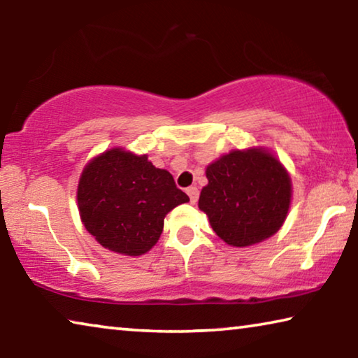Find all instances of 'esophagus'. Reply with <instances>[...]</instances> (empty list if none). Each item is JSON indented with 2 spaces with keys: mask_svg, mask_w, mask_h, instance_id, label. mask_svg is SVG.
Listing matches in <instances>:
<instances>
[{
  "mask_svg": "<svg viewBox=\"0 0 358 358\" xmlns=\"http://www.w3.org/2000/svg\"><path fill=\"white\" fill-rule=\"evenodd\" d=\"M186 192H187V196H189V201H191V203H196V202L199 201V189H197L196 186L187 187Z\"/></svg>",
  "mask_w": 358,
  "mask_h": 358,
  "instance_id": "34e87169",
  "label": "esophagus"
}]
</instances>
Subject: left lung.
<instances>
[{
	"label": "left lung",
	"instance_id": "1",
	"mask_svg": "<svg viewBox=\"0 0 358 358\" xmlns=\"http://www.w3.org/2000/svg\"><path fill=\"white\" fill-rule=\"evenodd\" d=\"M205 173L208 185L202 187L199 208L227 245H257L282 227L292 201V181L268 150H232L208 164Z\"/></svg>",
	"mask_w": 358,
	"mask_h": 358
}]
</instances>
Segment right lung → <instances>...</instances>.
<instances>
[{"instance_id": "add662e5", "label": "right lung", "mask_w": 358, "mask_h": 358, "mask_svg": "<svg viewBox=\"0 0 358 358\" xmlns=\"http://www.w3.org/2000/svg\"><path fill=\"white\" fill-rule=\"evenodd\" d=\"M189 197L175 186L166 169L148 155L113 147L83 167L77 186V207L85 229L106 250L142 256L164 229V217Z\"/></svg>"}]
</instances>
